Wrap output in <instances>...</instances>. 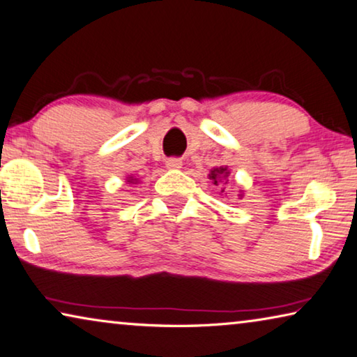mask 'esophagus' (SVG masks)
Listing matches in <instances>:
<instances>
[{
	"instance_id": "esophagus-1",
	"label": "esophagus",
	"mask_w": 357,
	"mask_h": 357,
	"mask_svg": "<svg viewBox=\"0 0 357 357\" xmlns=\"http://www.w3.org/2000/svg\"><path fill=\"white\" fill-rule=\"evenodd\" d=\"M165 165L168 169H178L183 167V162H181V158H178V157H169V158H167Z\"/></svg>"
}]
</instances>
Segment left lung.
I'll list each match as a JSON object with an SVG mask.
<instances>
[{"instance_id":"obj_1","label":"left lung","mask_w":357,"mask_h":357,"mask_svg":"<svg viewBox=\"0 0 357 357\" xmlns=\"http://www.w3.org/2000/svg\"><path fill=\"white\" fill-rule=\"evenodd\" d=\"M227 174H229V172H227V168H214L213 172H211V174H209V179H213L214 181V184L218 185V181L220 179V178H227ZM222 192H224V189H222Z\"/></svg>"}]
</instances>
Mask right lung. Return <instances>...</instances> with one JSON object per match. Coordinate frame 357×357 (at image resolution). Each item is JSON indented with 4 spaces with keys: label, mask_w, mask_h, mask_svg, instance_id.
<instances>
[{
    "label": "right lung",
    "mask_w": 357,
    "mask_h": 357,
    "mask_svg": "<svg viewBox=\"0 0 357 357\" xmlns=\"http://www.w3.org/2000/svg\"><path fill=\"white\" fill-rule=\"evenodd\" d=\"M128 183H133V179H130V181H128Z\"/></svg>",
    "instance_id": "1"
}]
</instances>
